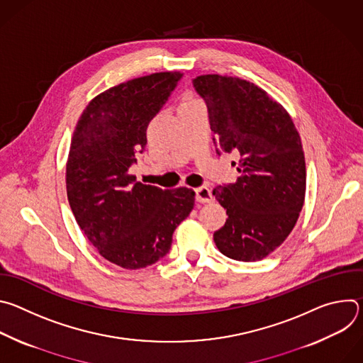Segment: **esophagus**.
<instances>
[{"label":"esophagus","mask_w":363,"mask_h":363,"mask_svg":"<svg viewBox=\"0 0 363 363\" xmlns=\"http://www.w3.org/2000/svg\"><path fill=\"white\" fill-rule=\"evenodd\" d=\"M195 198L199 203H206L213 201V194L208 186H199L195 189Z\"/></svg>","instance_id":"1"}]
</instances>
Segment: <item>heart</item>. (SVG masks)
<instances>
[{"label": "heart", "instance_id": "b5f03b06", "mask_svg": "<svg viewBox=\"0 0 363 363\" xmlns=\"http://www.w3.org/2000/svg\"><path fill=\"white\" fill-rule=\"evenodd\" d=\"M189 101H195V100H188V101H185V103H189Z\"/></svg>", "mask_w": 363, "mask_h": 363}]
</instances>
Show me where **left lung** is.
Wrapping results in <instances>:
<instances>
[{
    "mask_svg": "<svg viewBox=\"0 0 363 363\" xmlns=\"http://www.w3.org/2000/svg\"><path fill=\"white\" fill-rule=\"evenodd\" d=\"M192 83L208 108L218 145L238 153V178L213 191L228 214L214 233L216 245L238 262L262 260L289 237L303 208L300 135L280 103L251 82L202 74Z\"/></svg>",
    "mask_w": 363,
    "mask_h": 363,
    "instance_id": "8db88e82",
    "label": "left lung"
}]
</instances>
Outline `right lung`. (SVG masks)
I'll use <instances>...</instances> for the list:
<instances>
[{
  "label": "right lung",
  "instance_id": "right-lung-1",
  "mask_svg": "<svg viewBox=\"0 0 363 363\" xmlns=\"http://www.w3.org/2000/svg\"><path fill=\"white\" fill-rule=\"evenodd\" d=\"M182 77L160 72L113 86L83 111L66 162L73 216L108 262L138 270L157 263L194 208L191 188L161 189L135 182L129 168L146 145V128Z\"/></svg>",
  "mask_w": 363,
  "mask_h": 363
}]
</instances>
